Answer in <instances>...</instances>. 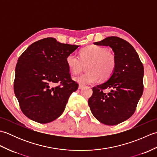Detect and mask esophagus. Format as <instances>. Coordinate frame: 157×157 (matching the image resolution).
<instances>
[{
  "mask_svg": "<svg viewBox=\"0 0 157 157\" xmlns=\"http://www.w3.org/2000/svg\"><path fill=\"white\" fill-rule=\"evenodd\" d=\"M84 86H83V85H82V84H79V86H78V89L80 90V89H82V88H84Z\"/></svg>",
  "mask_w": 157,
  "mask_h": 157,
  "instance_id": "34e87169",
  "label": "esophagus"
}]
</instances>
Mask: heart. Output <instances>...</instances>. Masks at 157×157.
<instances>
[{"label":"heart","instance_id":"b5f03b06","mask_svg":"<svg viewBox=\"0 0 157 157\" xmlns=\"http://www.w3.org/2000/svg\"><path fill=\"white\" fill-rule=\"evenodd\" d=\"M80 57L75 53H70L66 57V63L71 73L77 74L82 71L84 65L88 64V71L74 78L82 85L94 84L108 79L114 72L116 66L115 55L108 49L97 45H90L80 51Z\"/></svg>","mask_w":157,"mask_h":157}]
</instances>
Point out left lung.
<instances>
[{"mask_svg":"<svg viewBox=\"0 0 157 157\" xmlns=\"http://www.w3.org/2000/svg\"><path fill=\"white\" fill-rule=\"evenodd\" d=\"M95 45L110 46L114 52L116 66L108 80L92 88L88 105L100 122L115 125L134 114L144 90V67L134 48L124 40L111 36ZM106 88L111 92L106 93Z\"/></svg>","mask_w":157,"mask_h":157,"instance_id":"left-lung-1","label":"left lung"}]
</instances>
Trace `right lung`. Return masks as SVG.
<instances>
[{
  "label": "right lung",
  "instance_id": "1",
  "mask_svg": "<svg viewBox=\"0 0 157 157\" xmlns=\"http://www.w3.org/2000/svg\"><path fill=\"white\" fill-rule=\"evenodd\" d=\"M46 38L28 46L15 67L14 92L26 117L40 123L57 119L78 84L71 78L66 57L79 47Z\"/></svg>",
  "mask_w": 157,
  "mask_h": 157
}]
</instances>
